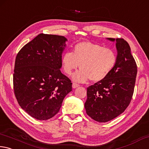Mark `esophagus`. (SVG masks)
Wrapping results in <instances>:
<instances>
[{
	"label": "esophagus",
	"mask_w": 149,
	"mask_h": 149,
	"mask_svg": "<svg viewBox=\"0 0 149 149\" xmlns=\"http://www.w3.org/2000/svg\"><path fill=\"white\" fill-rule=\"evenodd\" d=\"M79 86H80V85L77 84V83H74V82L72 83V88H77L79 87Z\"/></svg>",
	"instance_id": "obj_1"
}]
</instances>
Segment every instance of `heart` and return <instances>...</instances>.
Segmentation results:
<instances>
[{
	"label": "heart",
	"instance_id": "b5f03b06",
	"mask_svg": "<svg viewBox=\"0 0 149 149\" xmlns=\"http://www.w3.org/2000/svg\"><path fill=\"white\" fill-rule=\"evenodd\" d=\"M116 61V54L113 49L90 42L78 43L73 53L67 52L62 57L63 67L67 74L79 67L81 69L72 76V79L79 82L89 79L93 82L103 80L114 69Z\"/></svg>",
	"mask_w": 149,
	"mask_h": 149
}]
</instances>
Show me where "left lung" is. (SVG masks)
<instances>
[{
  "mask_svg": "<svg viewBox=\"0 0 149 149\" xmlns=\"http://www.w3.org/2000/svg\"><path fill=\"white\" fill-rule=\"evenodd\" d=\"M107 39L116 40V65L105 79L87 88L84 104L88 115L99 122L110 121L126 110L132 100L137 72L128 43L123 38Z\"/></svg>",
  "mask_w": 149,
  "mask_h": 149,
  "instance_id": "left-lung-1",
  "label": "left lung"
}]
</instances>
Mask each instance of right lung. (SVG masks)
<instances>
[{
  "label": "right lung",
  "mask_w": 149,
  "mask_h": 149,
  "mask_svg": "<svg viewBox=\"0 0 149 149\" xmlns=\"http://www.w3.org/2000/svg\"><path fill=\"white\" fill-rule=\"evenodd\" d=\"M67 40L63 36L39 34L15 57V97L21 107L36 120H46L56 115L72 91L71 81L60 70Z\"/></svg>",
  "instance_id": "1"
}]
</instances>
